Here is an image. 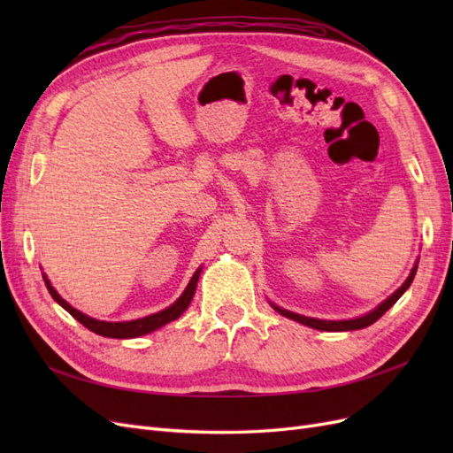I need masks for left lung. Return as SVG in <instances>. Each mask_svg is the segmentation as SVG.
<instances>
[{"label": "left lung", "instance_id": "8db88e82", "mask_svg": "<svg viewBox=\"0 0 453 453\" xmlns=\"http://www.w3.org/2000/svg\"><path fill=\"white\" fill-rule=\"evenodd\" d=\"M416 270H418V265L412 268V272H410L408 280L403 283V287H399L386 303H381L376 310H372L370 313L363 315V318H357V319H349V321H321V319H313V318H304V315H298V313H293V311H287V310H281L278 306H273V310H278L281 315H285V318H289L293 321H298L303 325H308L311 328H318V331H357V328H365L368 325H372L374 321H378L383 313H386L396 300H399L403 296V293L408 289L410 283H412L414 276H416Z\"/></svg>", "mask_w": 453, "mask_h": 453}]
</instances>
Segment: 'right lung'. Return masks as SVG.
<instances>
[{
  "instance_id": "1",
  "label": "right lung",
  "mask_w": 453,
  "mask_h": 453,
  "mask_svg": "<svg viewBox=\"0 0 453 453\" xmlns=\"http://www.w3.org/2000/svg\"><path fill=\"white\" fill-rule=\"evenodd\" d=\"M198 276H200V270L195 272V276L190 278L183 295L177 298L175 304H172L170 308L162 310L158 313H153V315H147V318H143V319H134V321H125V323H109V321H98V319L88 318V315L81 313L79 310H75V308L67 304L65 300L57 291H54V287L50 285V281L47 278H43V280H45V285H47L50 296L57 300V303L65 311H70L81 325H85L88 331L100 334V336H107V338H135V336L147 334L150 331H157V328H160L162 325H166V323L180 318V315L188 308L190 300H193V296H195Z\"/></svg>"
}]
</instances>
